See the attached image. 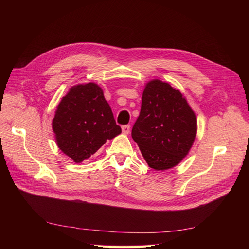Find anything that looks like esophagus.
<instances>
[{"label":"esophagus","instance_id":"obj_1","mask_svg":"<svg viewBox=\"0 0 249 249\" xmlns=\"http://www.w3.org/2000/svg\"><path fill=\"white\" fill-rule=\"evenodd\" d=\"M130 129H131V126L129 124H124V125L122 126L123 133H124V134H129L130 133Z\"/></svg>","mask_w":249,"mask_h":249}]
</instances>
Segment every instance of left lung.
I'll list each match as a JSON object with an SVG mask.
<instances>
[{"mask_svg":"<svg viewBox=\"0 0 249 249\" xmlns=\"http://www.w3.org/2000/svg\"><path fill=\"white\" fill-rule=\"evenodd\" d=\"M197 120L183 94L168 83L154 80L142 94L140 114L132 137L150 168L176 166L189 152Z\"/></svg>","mask_w":249,"mask_h":249,"instance_id":"left-lung-1","label":"left lung"}]
</instances>
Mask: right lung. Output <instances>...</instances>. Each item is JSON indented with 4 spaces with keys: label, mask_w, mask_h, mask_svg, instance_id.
<instances>
[{
    "label": "right lung",
    "mask_w": 249,
    "mask_h": 249,
    "mask_svg": "<svg viewBox=\"0 0 249 249\" xmlns=\"http://www.w3.org/2000/svg\"><path fill=\"white\" fill-rule=\"evenodd\" d=\"M59 148L81 163L93 155L108 139L122 133L103 90L94 83L71 88L58 105L53 119Z\"/></svg>",
    "instance_id": "add662e5"
}]
</instances>
